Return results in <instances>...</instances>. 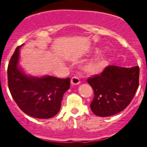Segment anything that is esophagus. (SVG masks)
<instances>
[{
    "mask_svg": "<svg viewBox=\"0 0 147 147\" xmlns=\"http://www.w3.org/2000/svg\"><path fill=\"white\" fill-rule=\"evenodd\" d=\"M71 84H72V85H77L80 83V79L78 77H76V76H73V77L71 78Z\"/></svg>",
    "mask_w": 147,
    "mask_h": 147,
    "instance_id": "esophagus-1",
    "label": "esophagus"
}]
</instances>
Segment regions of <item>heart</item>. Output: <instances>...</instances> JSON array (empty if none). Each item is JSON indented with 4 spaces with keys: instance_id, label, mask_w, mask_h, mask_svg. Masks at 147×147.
<instances>
[{
    "instance_id": "heart-1",
    "label": "heart",
    "mask_w": 147,
    "mask_h": 147,
    "mask_svg": "<svg viewBox=\"0 0 147 147\" xmlns=\"http://www.w3.org/2000/svg\"><path fill=\"white\" fill-rule=\"evenodd\" d=\"M93 52L94 54H96L98 53V50L96 49L93 50ZM107 65H108V60L107 57L105 56H99L96 59L86 63L83 67V70L88 75L95 76V75L101 74L107 67Z\"/></svg>"
}]
</instances>
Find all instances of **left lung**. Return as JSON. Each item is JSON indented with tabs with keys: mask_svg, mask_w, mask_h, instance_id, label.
Segmentation results:
<instances>
[{
	"mask_svg": "<svg viewBox=\"0 0 147 147\" xmlns=\"http://www.w3.org/2000/svg\"><path fill=\"white\" fill-rule=\"evenodd\" d=\"M94 92L90 109L95 115L107 117L129 105L139 85V67L109 65L98 75L88 79Z\"/></svg>",
	"mask_w": 147,
	"mask_h": 147,
	"instance_id": "8db88e82",
	"label": "left lung"
}]
</instances>
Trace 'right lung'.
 Wrapping results in <instances>:
<instances>
[{
    "label": "right lung",
    "mask_w": 147,
    "mask_h": 147,
    "mask_svg": "<svg viewBox=\"0 0 147 147\" xmlns=\"http://www.w3.org/2000/svg\"><path fill=\"white\" fill-rule=\"evenodd\" d=\"M22 45L15 49L8 65V85L11 96L20 110L32 117H54L60 110L62 96L70 88L71 80L26 74L18 65Z\"/></svg>",
    "instance_id": "add662e5"
}]
</instances>
